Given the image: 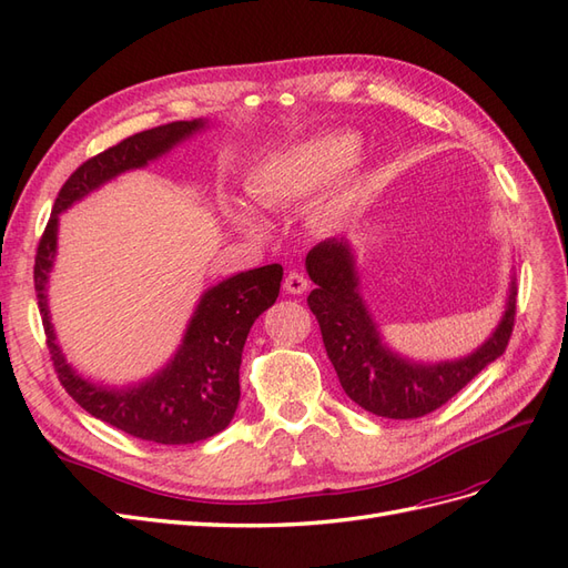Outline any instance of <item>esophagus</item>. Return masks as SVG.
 <instances>
[{
    "mask_svg": "<svg viewBox=\"0 0 568 568\" xmlns=\"http://www.w3.org/2000/svg\"><path fill=\"white\" fill-rule=\"evenodd\" d=\"M307 277L303 272H298V270H291L288 274H286V280H284V288H286V294H294V296H301V294H305L307 291Z\"/></svg>",
    "mask_w": 568,
    "mask_h": 568,
    "instance_id": "esophagus-1",
    "label": "esophagus"
}]
</instances>
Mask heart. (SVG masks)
I'll return each mask as SVG.
<instances>
[{"instance_id": "b5f03b06", "label": "heart", "mask_w": 568, "mask_h": 568, "mask_svg": "<svg viewBox=\"0 0 568 568\" xmlns=\"http://www.w3.org/2000/svg\"><path fill=\"white\" fill-rule=\"evenodd\" d=\"M357 146L359 142L353 132H326L274 151L251 170L246 192L263 209H286L303 203L329 186L351 165ZM355 180L343 175L317 203L315 220L320 225L334 227L341 222L355 201ZM227 213L239 225L255 227V217L246 209L232 205Z\"/></svg>"}]
</instances>
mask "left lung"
Here are the masks:
<instances>
[{
  "label": "left lung",
  "instance_id": "1",
  "mask_svg": "<svg viewBox=\"0 0 568 568\" xmlns=\"http://www.w3.org/2000/svg\"><path fill=\"white\" fill-rule=\"evenodd\" d=\"M317 288L307 296L326 355L348 398L376 417L417 419L448 403L507 348L517 317V284H509L505 315L484 346L450 363L422 365L393 353L359 296L348 239H324L305 257Z\"/></svg>",
  "mask_w": 568,
  "mask_h": 568
}]
</instances>
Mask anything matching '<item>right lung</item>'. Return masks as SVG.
<instances>
[{"mask_svg": "<svg viewBox=\"0 0 568 568\" xmlns=\"http://www.w3.org/2000/svg\"><path fill=\"white\" fill-rule=\"evenodd\" d=\"M203 128L205 120L201 118L178 120V123L136 132L84 161L61 186L36 255L38 305L51 363H54L61 386L92 417L134 438L159 445L205 440L232 422L239 395H242L239 367H242L244 343L257 315H263L280 296L282 265L274 263L239 272L205 291L175 357L151 379L128 388L92 384L65 363L57 346L44 291L57 255L59 213L125 170L156 161Z\"/></svg>", "mask_w": 568, "mask_h": 568, "instance_id": "obj_1", "label": "right lung"}]
</instances>
